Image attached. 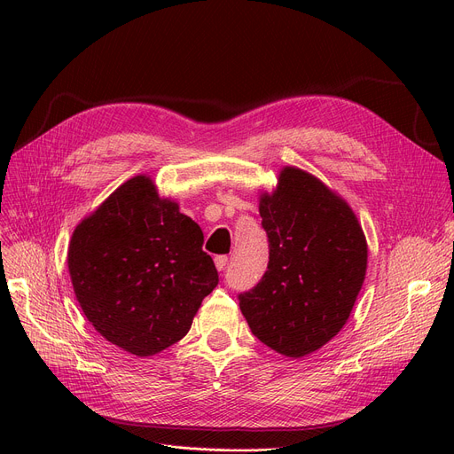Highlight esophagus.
I'll use <instances>...</instances> for the list:
<instances>
[{
  "label": "esophagus",
  "mask_w": 454,
  "mask_h": 454,
  "mask_svg": "<svg viewBox=\"0 0 454 454\" xmlns=\"http://www.w3.org/2000/svg\"><path fill=\"white\" fill-rule=\"evenodd\" d=\"M228 265V255H217L215 257V267H217V270H224Z\"/></svg>",
  "instance_id": "1"
}]
</instances>
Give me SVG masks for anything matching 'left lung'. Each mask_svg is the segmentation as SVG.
Segmentation results:
<instances>
[{
  "label": "left lung",
  "instance_id": "1",
  "mask_svg": "<svg viewBox=\"0 0 454 454\" xmlns=\"http://www.w3.org/2000/svg\"><path fill=\"white\" fill-rule=\"evenodd\" d=\"M269 265L239 307L274 351L303 356L342 329L366 274V239L351 207L309 173L285 167L259 202Z\"/></svg>",
  "mask_w": 454,
  "mask_h": 454
}]
</instances>
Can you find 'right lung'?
<instances>
[{
    "instance_id": "1",
    "label": "right lung",
    "mask_w": 454,
    "mask_h": 454,
    "mask_svg": "<svg viewBox=\"0 0 454 454\" xmlns=\"http://www.w3.org/2000/svg\"><path fill=\"white\" fill-rule=\"evenodd\" d=\"M200 226L134 176L74 231L67 267L90 324L125 351L149 356L187 335L219 272Z\"/></svg>"
}]
</instances>
